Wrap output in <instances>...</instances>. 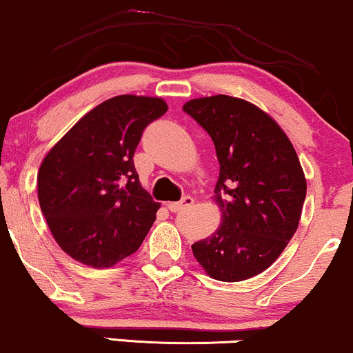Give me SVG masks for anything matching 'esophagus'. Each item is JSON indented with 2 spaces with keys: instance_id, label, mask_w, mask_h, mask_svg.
Segmentation results:
<instances>
[{
  "instance_id": "1",
  "label": "esophagus",
  "mask_w": 353,
  "mask_h": 353,
  "mask_svg": "<svg viewBox=\"0 0 353 353\" xmlns=\"http://www.w3.org/2000/svg\"><path fill=\"white\" fill-rule=\"evenodd\" d=\"M194 204V198L190 196V194H186V196H183L180 199V201L176 203H167V208L172 212H178V211H183L186 210V208H191Z\"/></svg>"
}]
</instances>
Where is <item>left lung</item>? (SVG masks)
I'll return each instance as SVG.
<instances>
[{"mask_svg": "<svg viewBox=\"0 0 353 353\" xmlns=\"http://www.w3.org/2000/svg\"><path fill=\"white\" fill-rule=\"evenodd\" d=\"M210 134L219 160L214 193L223 224L191 245L206 273L242 281L267 270L296 232L306 178L290 139L262 110L216 94L183 106Z\"/></svg>", "mask_w": 353, "mask_h": 353, "instance_id": "8db88e82", "label": "left lung"}]
</instances>
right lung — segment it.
I'll list each match as a JSON object with an SVG mask.
<instances>
[{"instance_id":"add662e5","label":"right lung","mask_w":353,"mask_h":353,"mask_svg":"<svg viewBox=\"0 0 353 353\" xmlns=\"http://www.w3.org/2000/svg\"><path fill=\"white\" fill-rule=\"evenodd\" d=\"M167 110L160 98L114 97L81 117L43 159L39 204L72 259L108 268L141 247L160 204L139 183L134 152L143 129Z\"/></svg>"}]
</instances>
